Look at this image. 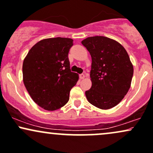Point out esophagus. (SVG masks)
Listing matches in <instances>:
<instances>
[{"instance_id": "esophagus-1", "label": "esophagus", "mask_w": 153, "mask_h": 153, "mask_svg": "<svg viewBox=\"0 0 153 153\" xmlns=\"http://www.w3.org/2000/svg\"><path fill=\"white\" fill-rule=\"evenodd\" d=\"M85 78V75L84 74H80V79H84Z\"/></svg>"}]
</instances>
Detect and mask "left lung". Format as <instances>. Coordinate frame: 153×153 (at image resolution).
Listing matches in <instances>:
<instances>
[{"mask_svg":"<svg viewBox=\"0 0 153 153\" xmlns=\"http://www.w3.org/2000/svg\"><path fill=\"white\" fill-rule=\"evenodd\" d=\"M81 43L92 58V86L86 97L100 109H110L120 102L131 85L133 65L130 57L120 43L107 37H88Z\"/></svg>","mask_w":153,"mask_h":153,"instance_id":"8db88e82","label":"left lung"}]
</instances>
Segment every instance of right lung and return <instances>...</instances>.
I'll list each match as a JSON object with an SVG mask.
<instances>
[{
	"label": "right lung",
	"instance_id": "add662e5",
	"mask_svg": "<svg viewBox=\"0 0 153 153\" xmlns=\"http://www.w3.org/2000/svg\"><path fill=\"white\" fill-rule=\"evenodd\" d=\"M73 40L52 38L40 40L24 58L23 80L31 98L40 108L53 111L68 102L79 76L70 69L68 53Z\"/></svg>",
	"mask_w": 153,
	"mask_h": 153
}]
</instances>
